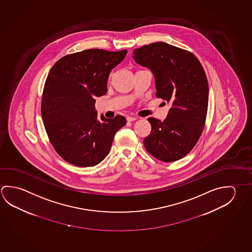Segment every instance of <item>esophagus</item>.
Listing matches in <instances>:
<instances>
[{
    "label": "esophagus",
    "mask_w": 252,
    "mask_h": 252,
    "mask_svg": "<svg viewBox=\"0 0 252 252\" xmlns=\"http://www.w3.org/2000/svg\"><path fill=\"white\" fill-rule=\"evenodd\" d=\"M136 120V117H132V116H127V117H126V120L129 121V122H132V121H134V120Z\"/></svg>",
    "instance_id": "34e87169"
}]
</instances>
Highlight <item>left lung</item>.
<instances>
[{
    "label": "left lung",
    "mask_w": 252,
    "mask_h": 252,
    "mask_svg": "<svg viewBox=\"0 0 252 252\" xmlns=\"http://www.w3.org/2000/svg\"><path fill=\"white\" fill-rule=\"evenodd\" d=\"M132 58L154 74L156 96L170 102L167 118H149L146 150L163 162L182 158L202 134L207 115L209 88L203 66L193 54L165 42L144 45Z\"/></svg>",
    "instance_id": "8db88e82"
}]
</instances>
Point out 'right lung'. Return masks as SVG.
<instances>
[{"label": "right lung", "instance_id": "right-lung-1", "mask_svg": "<svg viewBox=\"0 0 252 252\" xmlns=\"http://www.w3.org/2000/svg\"><path fill=\"white\" fill-rule=\"evenodd\" d=\"M126 53V49H87L59 59L49 71L41 117L54 149L68 163L87 167L102 162L116 132L126 124L121 115L98 119L94 108V98L107 93L111 70Z\"/></svg>", "mask_w": 252, "mask_h": 252}]
</instances>
